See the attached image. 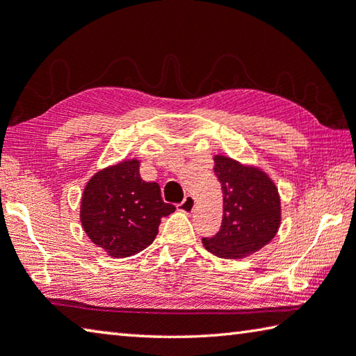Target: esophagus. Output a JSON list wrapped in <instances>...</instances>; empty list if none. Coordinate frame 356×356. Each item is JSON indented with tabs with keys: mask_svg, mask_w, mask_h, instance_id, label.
Wrapping results in <instances>:
<instances>
[{
	"mask_svg": "<svg viewBox=\"0 0 356 356\" xmlns=\"http://www.w3.org/2000/svg\"><path fill=\"white\" fill-rule=\"evenodd\" d=\"M195 206H196L195 198H193V196L188 195V196H185V200H184L182 202H180L179 209H180V211H182V212H185V213H191V212L195 211Z\"/></svg>",
	"mask_w": 356,
	"mask_h": 356,
	"instance_id": "1",
	"label": "esophagus"
}]
</instances>
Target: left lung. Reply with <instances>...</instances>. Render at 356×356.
Returning <instances> with one entry per match:
<instances>
[{"label":"left lung","instance_id":"obj_1","mask_svg":"<svg viewBox=\"0 0 356 356\" xmlns=\"http://www.w3.org/2000/svg\"><path fill=\"white\" fill-rule=\"evenodd\" d=\"M213 172L222 184L223 220L218 233L202 238L206 249L220 258H244L261 249L277 233L280 198L266 174L233 158L217 155Z\"/></svg>","mask_w":356,"mask_h":356}]
</instances>
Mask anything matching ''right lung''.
<instances>
[{
	"label": "right lung",
	"instance_id": "add662e5",
	"mask_svg": "<svg viewBox=\"0 0 356 356\" xmlns=\"http://www.w3.org/2000/svg\"><path fill=\"white\" fill-rule=\"evenodd\" d=\"M176 211L160 185L144 182L139 161H122L88 180L81 204L83 231L111 257L125 258L154 242L161 218Z\"/></svg>",
	"mask_w": 356,
	"mask_h": 356
}]
</instances>
